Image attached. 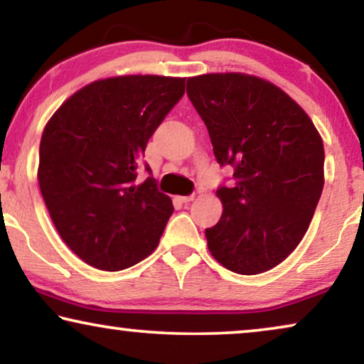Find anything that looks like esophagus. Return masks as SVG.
Listing matches in <instances>:
<instances>
[{
	"instance_id": "obj_1",
	"label": "esophagus",
	"mask_w": 364,
	"mask_h": 364,
	"mask_svg": "<svg viewBox=\"0 0 364 364\" xmlns=\"http://www.w3.org/2000/svg\"><path fill=\"white\" fill-rule=\"evenodd\" d=\"M193 198H196V196H178L177 200L182 202V203H188V202H192Z\"/></svg>"
}]
</instances>
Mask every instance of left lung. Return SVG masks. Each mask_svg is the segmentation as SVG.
Listing matches in <instances>:
<instances>
[{"mask_svg": "<svg viewBox=\"0 0 364 364\" xmlns=\"http://www.w3.org/2000/svg\"><path fill=\"white\" fill-rule=\"evenodd\" d=\"M220 166L235 187H220L223 212L207 228L212 257L240 275L282 263L301 242L325 186L320 132L300 104L275 84L245 73L187 79Z\"/></svg>", "mask_w": 364, "mask_h": 364, "instance_id": "obj_1", "label": "left lung"}]
</instances>
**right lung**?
I'll return each mask as SVG.
<instances>
[{"instance_id": "1", "label": "right lung", "mask_w": 364, "mask_h": 364, "mask_svg": "<svg viewBox=\"0 0 364 364\" xmlns=\"http://www.w3.org/2000/svg\"><path fill=\"white\" fill-rule=\"evenodd\" d=\"M186 92V77L126 74L69 96L44 127L38 183L63 242L99 270L136 265L159 245L173 205L147 177L149 139Z\"/></svg>"}]
</instances>
